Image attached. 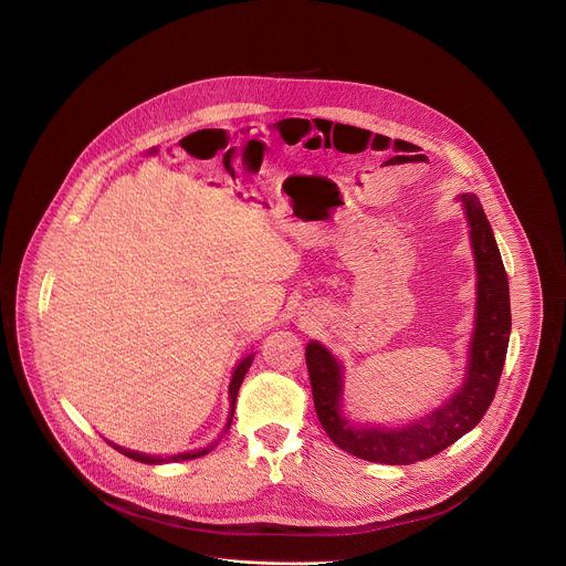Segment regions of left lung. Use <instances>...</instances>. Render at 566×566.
I'll return each mask as SVG.
<instances>
[{
  "label": "left lung",
  "mask_w": 566,
  "mask_h": 566,
  "mask_svg": "<svg viewBox=\"0 0 566 566\" xmlns=\"http://www.w3.org/2000/svg\"><path fill=\"white\" fill-rule=\"evenodd\" d=\"M457 200L470 229L476 266V306L463 381L450 397L399 426L355 423L344 410V361L317 339H311L306 346L317 419L333 443L357 459L384 465L426 461L474 430L496 395L512 331L510 282L481 200L476 193H459Z\"/></svg>",
  "instance_id": "1"
}]
</instances>
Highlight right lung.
I'll return each instance as SVG.
<instances>
[{
  "mask_svg": "<svg viewBox=\"0 0 566 566\" xmlns=\"http://www.w3.org/2000/svg\"><path fill=\"white\" fill-rule=\"evenodd\" d=\"M253 357H255V353L251 350V353L242 355V359H238V364H235V368H233V373H231V379H229V417H227V426H224L222 434H220L213 443H209L207 448H198V450H189V452H180V454H171V457H160V454H145V452L127 450V448H123V446H116V443H114V441H109V439H105V441H107L114 450H118L120 454H125V457H129V459H134V461H140V463H145V465H163V463L191 461V459H200V457L209 454V452L218 446V441L227 434V430L231 428L233 410H235V399H238V390H240V386H242V379H244L247 370H249V368H251V364H253Z\"/></svg>",
  "mask_w": 566,
  "mask_h": 566,
  "instance_id": "right-lung-1",
  "label": "right lung"
}]
</instances>
